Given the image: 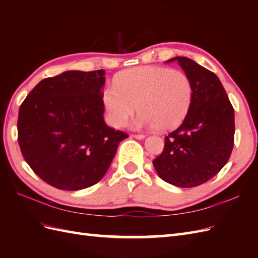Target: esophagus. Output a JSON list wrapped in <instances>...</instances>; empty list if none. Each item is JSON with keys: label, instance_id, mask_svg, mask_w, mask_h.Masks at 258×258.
I'll list each match as a JSON object with an SVG mask.
<instances>
[{"label": "esophagus", "instance_id": "esophagus-1", "mask_svg": "<svg viewBox=\"0 0 258 258\" xmlns=\"http://www.w3.org/2000/svg\"><path fill=\"white\" fill-rule=\"evenodd\" d=\"M132 137H134V138L137 139V140H143V139L145 138L144 135H134Z\"/></svg>", "mask_w": 258, "mask_h": 258}]
</instances>
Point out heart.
Masks as SVG:
<instances>
[{
  "mask_svg": "<svg viewBox=\"0 0 258 258\" xmlns=\"http://www.w3.org/2000/svg\"><path fill=\"white\" fill-rule=\"evenodd\" d=\"M192 84L179 70L140 67L117 75L115 86L103 91L106 119L111 126H123L129 117L141 112L136 128L170 130L181 122L190 106Z\"/></svg>",
  "mask_w": 258,
  "mask_h": 258,
  "instance_id": "1",
  "label": "heart"
}]
</instances>
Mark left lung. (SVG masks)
<instances>
[{
    "label": "left lung",
    "mask_w": 258,
    "mask_h": 258,
    "mask_svg": "<svg viewBox=\"0 0 258 258\" xmlns=\"http://www.w3.org/2000/svg\"><path fill=\"white\" fill-rule=\"evenodd\" d=\"M192 84L183 122L165 138L163 152L153 160L163 181L196 187L216 175L228 161L235 137V111L220 79L186 57H175Z\"/></svg>",
    "instance_id": "1"
}]
</instances>
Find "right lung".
<instances>
[{"instance_id": "add662e5", "label": "right lung", "mask_w": 258, "mask_h": 258, "mask_svg": "<svg viewBox=\"0 0 258 258\" xmlns=\"http://www.w3.org/2000/svg\"><path fill=\"white\" fill-rule=\"evenodd\" d=\"M103 70L67 71L38 83L19 108L23 158L44 182L63 190L97 184L128 135L103 118Z\"/></svg>"}]
</instances>
